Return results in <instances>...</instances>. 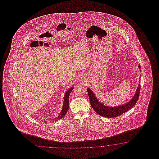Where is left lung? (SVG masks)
<instances>
[{
	"mask_svg": "<svg viewBox=\"0 0 159 159\" xmlns=\"http://www.w3.org/2000/svg\"><path fill=\"white\" fill-rule=\"evenodd\" d=\"M139 68H140V65H139ZM140 81V80H139ZM140 91V84H139L135 94L131 101L127 102L124 105H120L116 107H108L105 106L98 100L95 97L94 93L91 89L88 88V93L90 99V102L92 108L98 114L106 118H114L122 115L125 112L129 111L130 108L133 107L138 100L139 94Z\"/></svg>",
	"mask_w": 159,
	"mask_h": 159,
	"instance_id": "1",
	"label": "left lung"
}]
</instances>
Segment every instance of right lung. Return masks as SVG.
<instances>
[{
	"mask_svg": "<svg viewBox=\"0 0 159 159\" xmlns=\"http://www.w3.org/2000/svg\"><path fill=\"white\" fill-rule=\"evenodd\" d=\"M73 89V88L71 87L65 93L64 95V103H63V106L62 108L61 113L58 116L57 118H56L55 119H60L62 117H64L66 114L67 113L68 110H69V95L70 94L72 90Z\"/></svg>",
	"mask_w": 159,
	"mask_h": 159,
	"instance_id": "add662e5",
	"label": "right lung"
}]
</instances>
